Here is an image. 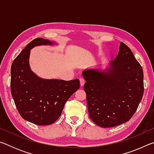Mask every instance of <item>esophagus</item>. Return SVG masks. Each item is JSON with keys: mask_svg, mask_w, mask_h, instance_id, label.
<instances>
[{"mask_svg": "<svg viewBox=\"0 0 154 154\" xmlns=\"http://www.w3.org/2000/svg\"><path fill=\"white\" fill-rule=\"evenodd\" d=\"M79 81H80V85H81V86H83V85H84V83H85V82L84 79H83V78H80Z\"/></svg>", "mask_w": 154, "mask_h": 154, "instance_id": "esophagus-1", "label": "esophagus"}]
</instances>
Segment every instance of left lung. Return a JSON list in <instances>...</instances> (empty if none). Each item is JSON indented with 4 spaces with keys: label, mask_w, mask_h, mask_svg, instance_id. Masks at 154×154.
I'll return each mask as SVG.
<instances>
[{
    "label": "left lung",
    "mask_w": 154,
    "mask_h": 154,
    "mask_svg": "<svg viewBox=\"0 0 154 154\" xmlns=\"http://www.w3.org/2000/svg\"><path fill=\"white\" fill-rule=\"evenodd\" d=\"M88 113L102 128L115 127L129 121L144 92L143 71L132 51L121 42L116 58L105 71L85 70Z\"/></svg>",
    "instance_id": "obj_1"
}]
</instances>
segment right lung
Masks as SVG:
<instances>
[{
    "instance_id": "obj_1",
    "label": "right lung",
    "mask_w": 154,
    "mask_h": 154,
    "mask_svg": "<svg viewBox=\"0 0 154 154\" xmlns=\"http://www.w3.org/2000/svg\"><path fill=\"white\" fill-rule=\"evenodd\" d=\"M48 39L36 38L25 47L11 68V91L20 116L38 126L50 125L61 116L65 103L80 87L79 80L44 79L31 71L30 49L53 45Z\"/></svg>"
}]
</instances>
